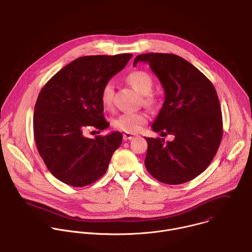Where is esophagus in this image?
<instances>
[{"mask_svg": "<svg viewBox=\"0 0 252 252\" xmlns=\"http://www.w3.org/2000/svg\"><path fill=\"white\" fill-rule=\"evenodd\" d=\"M134 134H132V133H127V132H126V133H124V140H130V139H132V138H134Z\"/></svg>", "mask_w": 252, "mask_h": 252, "instance_id": "1", "label": "esophagus"}]
</instances>
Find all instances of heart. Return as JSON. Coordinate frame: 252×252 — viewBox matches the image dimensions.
Here are the masks:
<instances>
[{
  "mask_svg": "<svg viewBox=\"0 0 252 252\" xmlns=\"http://www.w3.org/2000/svg\"><path fill=\"white\" fill-rule=\"evenodd\" d=\"M126 79L136 91L143 95L144 104L152 106L158 102V97L151 92L154 86V79L147 71L141 69L132 70L126 76ZM114 95L115 85L113 81H107L100 91V99L105 108H112ZM147 120L148 116L144 112H127L114 119L113 126L119 130L127 133H135L142 128L147 123Z\"/></svg>",
  "mask_w": 252,
  "mask_h": 252,
  "instance_id": "heart-1",
  "label": "heart"
}]
</instances>
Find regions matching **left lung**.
I'll return each instance as SVG.
<instances>
[{
	"instance_id": "obj_1",
	"label": "left lung",
	"mask_w": 252,
	"mask_h": 252,
	"mask_svg": "<svg viewBox=\"0 0 252 252\" xmlns=\"http://www.w3.org/2000/svg\"><path fill=\"white\" fill-rule=\"evenodd\" d=\"M148 63L165 90V102L152 129L173 134V141L145 137L144 160L149 174L161 183L181 185L203 173L223 137L219 98L212 82L193 64L174 54L138 55L133 64Z\"/></svg>"
}]
</instances>
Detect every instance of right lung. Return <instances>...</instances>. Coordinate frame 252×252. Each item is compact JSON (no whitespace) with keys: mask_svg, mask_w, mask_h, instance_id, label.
<instances>
[{"mask_svg":"<svg viewBox=\"0 0 252 252\" xmlns=\"http://www.w3.org/2000/svg\"><path fill=\"white\" fill-rule=\"evenodd\" d=\"M131 57H80L41 89L34 108V138L46 167L63 184L75 188L93 184L106 173L113 153L121 146L123 134L119 131L95 138L86 137L84 131L110 126L103 115L100 91Z\"/></svg>","mask_w":252,"mask_h":252,"instance_id":"add662e5","label":"right lung"}]
</instances>
